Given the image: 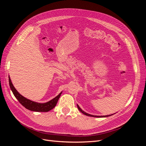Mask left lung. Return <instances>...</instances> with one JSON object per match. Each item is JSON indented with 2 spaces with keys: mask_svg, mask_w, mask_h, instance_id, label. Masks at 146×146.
I'll list each match as a JSON object with an SVG mask.
<instances>
[{
  "mask_svg": "<svg viewBox=\"0 0 146 146\" xmlns=\"http://www.w3.org/2000/svg\"><path fill=\"white\" fill-rule=\"evenodd\" d=\"M77 107H78V109L79 110V111H80L81 113H82L83 114H85V115H86V116H92V117H108V116H111V115H107V116H93V115H91V114H88V113H85V112H84L83 110L79 107V106L77 105ZM112 115V114H111Z\"/></svg>",
  "mask_w": 146,
  "mask_h": 146,
  "instance_id": "left-lung-1",
  "label": "left lung"
}]
</instances>
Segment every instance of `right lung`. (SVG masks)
<instances>
[{"instance_id":"right-lung-1","label":"right lung","mask_w":146,"mask_h":146,"mask_svg":"<svg viewBox=\"0 0 146 146\" xmlns=\"http://www.w3.org/2000/svg\"><path fill=\"white\" fill-rule=\"evenodd\" d=\"M9 85L13 94H14V96L17 99V100L19 102V103L22 105L24 106L25 108L30 110V111H33L47 112L48 111H50V110H51L55 107L57 104V102H58L60 97L61 96V94L62 93V92H61L59 95L55 97L54 99H53L50 101L48 102L44 103V104H39L37 102H33L32 100L26 99L24 98V97L21 95L15 89L14 86H13L10 77H9Z\"/></svg>"}]
</instances>
